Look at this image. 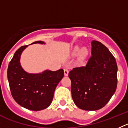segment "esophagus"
Here are the masks:
<instances>
[{
	"label": "esophagus",
	"instance_id": "1",
	"mask_svg": "<svg viewBox=\"0 0 128 128\" xmlns=\"http://www.w3.org/2000/svg\"><path fill=\"white\" fill-rule=\"evenodd\" d=\"M64 75L66 76H68V73H69V71L68 69L65 68L64 70Z\"/></svg>",
	"mask_w": 128,
	"mask_h": 128
}]
</instances>
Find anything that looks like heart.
<instances>
[{
	"instance_id": "heart-1",
	"label": "heart",
	"mask_w": 128,
	"mask_h": 128,
	"mask_svg": "<svg viewBox=\"0 0 128 128\" xmlns=\"http://www.w3.org/2000/svg\"><path fill=\"white\" fill-rule=\"evenodd\" d=\"M86 53H87V51H86V49H83V50H82V55H86Z\"/></svg>"
}]
</instances>
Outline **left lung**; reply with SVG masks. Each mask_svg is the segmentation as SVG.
<instances>
[{
    "label": "left lung",
    "instance_id": "8db88e82",
    "mask_svg": "<svg viewBox=\"0 0 128 128\" xmlns=\"http://www.w3.org/2000/svg\"><path fill=\"white\" fill-rule=\"evenodd\" d=\"M91 56L86 66L69 72L74 104L82 110H97L108 103L117 85L116 58L104 44L91 42Z\"/></svg>",
    "mask_w": 128,
    "mask_h": 128
}]
</instances>
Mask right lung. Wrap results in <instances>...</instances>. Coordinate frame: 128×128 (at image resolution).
Listing matches in <instances>:
<instances>
[{
    "label": "right lung",
    "mask_w": 128,
    "mask_h": 128,
    "mask_svg": "<svg viewBox=\"0 0 128 128\" xmlns=\"http://www.w3.org/2000/svg\"><path fill=\"white\" fill-rule=\"evenodd\" d=\"M44 44L38 41L32 44ZM28 45L16 50L8 68V79L13 99L18 104L28 110L39 111L46 108L52 103L56 87L64 76V70H46L41 73L31 74L20 65V56Z\"/></svg>",
    "instance_id": "1"
}]
</instances>
